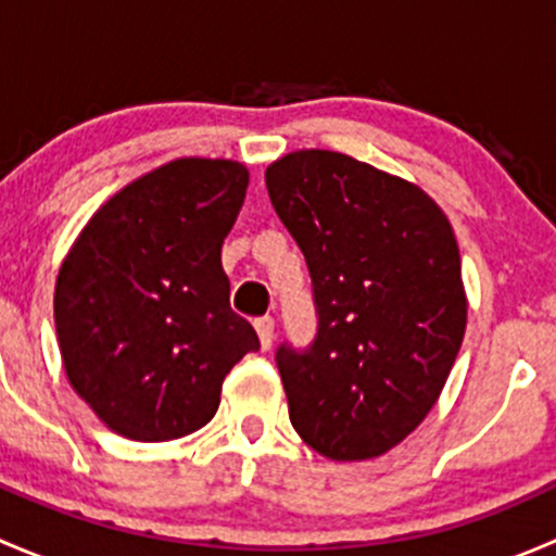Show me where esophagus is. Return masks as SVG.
Here are the masks:
<instances>
[{
	"label": "esophagus",
	"instance_id": "34e87169",
	"mask_svg": "<svg viewBox=\"0 0 556 556\" xmlns=\"http://www.w3.org/2000/svg\"><path fill=\"white\" fill-rule=\"evenodd\" d=\"M255 330H257V339H261L263 350H271V344H274V319L271 317H257L255 319Z\"/></svg>",
	"mask_w": 556,
	"mask_h": 556
}]
</instances>
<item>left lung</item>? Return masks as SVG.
Segmentation results:
<instances>
[{"mask_svg": "<svg viewBox=\"0 0 556 556\" xmlns=\"http://www.w3.org/2000/svg\"><path fill=\"white\" fill-rule=\"evenodd\" d=\"M266 188L317 309L312 344L277 350L290 422L330 459L379 457L428 417L463 344L450 220L422 188L333 150L274 161Z\"/></svg>", "mask_w": 556, "mask_h": 556, "instance_id": "8db88e82", "label": "left lung"}]
</instances>
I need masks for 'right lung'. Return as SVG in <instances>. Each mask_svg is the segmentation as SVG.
<instances>
[{
  "label": "right lung",
  "instance_id": "obj_1",
  "mask_svg": "<svg viewBox=\"0 0 556 556\" xmlns=\"http://www.w3.org/2000/svg\"><path fill=\"white\" fill-rule=\"evenodd\" d=\"M247 182L237 161H172L117 190L61 263V361L117 435L172 441L204 428L226 374L261 350L220 263Z\"/></svg>",
  "mask_w": 556,
  "mask_h": 556
}]
</instances>
